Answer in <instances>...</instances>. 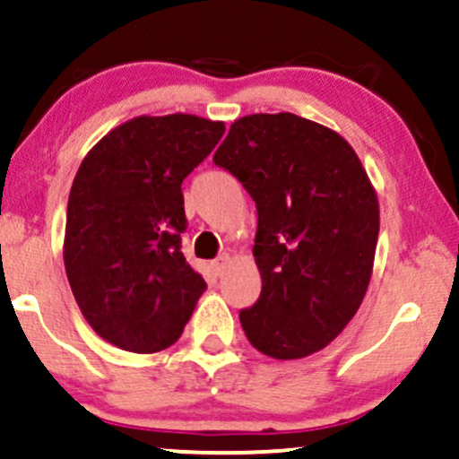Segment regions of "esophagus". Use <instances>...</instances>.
<instances>
[{
  "label": "esophagus",
  "mask_w": 459,
  "mask_h": 459,
  "mask_svg": "<svg viewBox=\"0 0 459 459\" xmlns=\"http://www.w3.org/2000/svg\"><path fill=\"white\" fill-rule=\"evenodd\" d=\"M229 263H230V255H222V256H218V259L213 261V270L218 272V273H222L226 267H229Z\"/></svg>",
  "instance_id": "34e87169"
}]
</instances>
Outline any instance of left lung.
Returning a JSON list of instances; mask_svg holds the SVG:
<instances>
[{"mask_svg":"<svg viewBox=\"0 0 459 459\" xmlns=\"http://www.w3.org/2000/svg\"><path fill=\"white\" fill-rule=\"evenodd\" d=\"M213 161L256 203L261 298L239 313L247 341L276 360L324 350L360 308L373 273L380 203L350 142L302 116L250 114Z\"/></svg>","mask_w":459,"mask_h":459,"instance_id":"8db88e82","label":"left lung"}]
</instances>
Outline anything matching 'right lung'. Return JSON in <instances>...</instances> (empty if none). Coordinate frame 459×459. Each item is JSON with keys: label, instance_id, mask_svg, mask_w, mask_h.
I'll use <instances>...</instances> for the list:
<instances>
[{"label": "right lung", "instance_id": "1", "mask_svg": "<svg viewBox=\"0 0 459 459\" xmlns=\"http://www.w3.org/2000/svg\"><path fill=\"white\" fill-rule=\"evenodd\" d=\"M222 120L135 116L88 151L68 194L65 267L83 319L134 354L177 343L207 282L186 261L181 183Z\"/></svg>", "mask_w": 459, "mask_h": 459}]
</instances>
